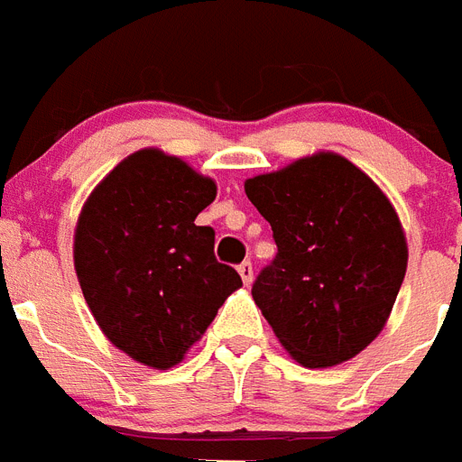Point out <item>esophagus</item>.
Wrapping results in <instances>:
<instances>
[{"instance_id":"1","label":"esophagus","mask_w":462,"mask_h":462,"mask_svg":"<svg viewBox=\"0 0 462 462\" xmlns=\"http://www.w3.org/2000/svg\"><path fill=\"white\" fill-rule=\"evenodd\" d=\"M238 273H240V278H243V283H245V285L253 283V278H254L253 262L247 259V262H243V264H238Z\"/></svg>"}]
</instances>
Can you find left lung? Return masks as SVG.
Returning <instances> with one entry per match:
<instances>
[{
    "instance_id": "obj_1",
    "label": "left lung",
    "mask_w": 462,
    "mask_h": 462,
    "mask_svg": "<svg viewBox=\"0 0 462 462\" xmlns=\"http://www.w3.org/2000/svg\"><path fill=\"white\" fill-rule=\"evenodd\" d=\"M278 253L253 283L254 304L307 368L352 359L390 316L409 247L371 177L335 153L302 158L245 181Z\"/></svg>"
}]
</instances>
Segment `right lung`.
<instances>
[{
    "label": "right lung",
    "mask_w": 462,
    "mask_h": 462,
    "mask_svg": "<svg viewBox=\"0 0 462 462\" xmlns=\"http://www.w3.org/2000/svg\"><path fill=\"white\" fill-rule=\"evenodd\" d=\"M212 179L146 148L94 189L75 228V272L113 345L151 368H171L243 281L215 257V228L196 217Z\"/></svg>",
    "instance_id": "1"
}]
</instances>
